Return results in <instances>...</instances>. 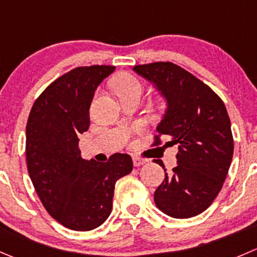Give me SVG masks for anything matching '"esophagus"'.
I'll list each match as a JSON object with an SVG mask.
<instances>
[{"instance_id": "obj_1", "label": "esophagus", "mask_w": 257, "mask_h": 257, "mask_svg": "<svg viewBox=\"0 0 257 257\" xmlns=\"http://www.w3.org/2000/svg\"><path fill=\"white\" fill-rule=\"evenodd\" d=\"M146 163H147V159L138 158V157H134V158H133L134 167H141V166H143V164H146Z\"/></svg>"}]
</instances>
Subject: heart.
<instances>
[{"label": "heart", "instance_id": "obj_1", "mask_svg": "<svg viewBox=\"0 0 257 257\" xmlns=\"http://www.w3.org/2000/svg\"><path fill=\"white\" fill-rule=\"evenodd\" d=\"M114 90L118 96L126 95L131 93H141V84L129 74H121L114 80Z\"/></svg>", "mask_w": 257, "mask_h": 257}]
</instances>
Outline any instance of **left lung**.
Segmentation results:
<instances>
[{"instance_id":"obj_1","label":"left lung","mask_w":257,"mask_h":257,"mask_svg":"<svg viewBox=\"0 0 257 257\" xmlns=\"http://www.w3.org/2000/svg\"><path fill=\"white\" fill-rule=\"evenodd\" d=\"M133 71L166 100L157 125L166 144L178 146L177 166L154 192L156 206L174 218L207 210L222 188L233 156L231 121L223 101L206 84L172 62L137 65ZM161 143L156 138V146Z\"/></svg>"}]
</instances>
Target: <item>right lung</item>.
Here are the masks:
<instances>
[{"instance_id": "1", "label": "right lung", "mask_w": 257, "mask_h": 257, "mask_svg": "<svg viewBox=\"0 0 257 257\" xmlns=\"http://www.w3.org/2000/svg\"><path fill=\"white\" fill-rule=\"evenodd\" d=\"M115 66L76 68L36 99L26 125L29 176L47 212L62 226L90 231L109 217L116 181L133 169L128 154L106 163L84 159L79 136L89 129V108L101 81Z\"/></svg>"}]
</instances>
